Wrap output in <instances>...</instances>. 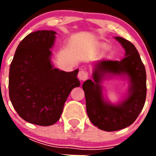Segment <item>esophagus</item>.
<instances>
[{
	"instance_id": "esophagus-1",
	"label": "esophagus",
	"mask_w": 156,
	"mask_h": 156,
	"mask_svg": "<svg viewBox=\"0 0 156 156\" xmlns=\"http://www.w3.org/2000/svg\"><path fill=\"white\" fill-rule=\"evenodd\" d=\"M78 78L81 81L87 80L88 79V73L85 70H80L78 73Z\"/></svg>"
}]
</instances>
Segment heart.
<instances>
[{
  "label": "heart",
  "mask_w": 156,
  "mask_h": 156,
  "mask_svg": "<svg viewBox=\"0 0 156 156\" xmlns=\"http://www.w3.org/2000/svg\"><path fill=\"white\" fill-rule=\"evenodd\" d=\"M101 48H102V49H105V48H106V46H105V45H103V46L101 47Z\"/></svg>",
  "instance_id": "1"
}]
</instances>
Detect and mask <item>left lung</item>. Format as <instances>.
Returning a JSON list of instances; mask_svg holds the SVG:
<instances>
[{"instance_id":"1","label":"left lung","mask_w":156,"mask_h":156,"mask_svg":"<svg viewBox=\"0 0 156 156\" xmlns=\"http://www.w3.org/2000/svg\"><path fill=\"white\" fill-rule=\"evenodd\" d=\"M115 39L125 49V57L121 61L98 62L93 80H87L83 84L88 117L95 126L105 131H115L131 125L144 107L147 92L145 68L137 50L122 37ZM114 75L126 76L129 80L128 96L116 105L104 99L100 85L103 79Z\"/></svg>"}]
</instances>
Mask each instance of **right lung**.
I'll use <instances>...</instances> for the list:
<instances>
[{
  "label": "right lung",
  "mask_w": 156,
  "mask_h": 156,
  "mask_svg": "<svg viewBox=\"0 0 156 156\" xmlns=\"http://www.w3.org/2000/svg\"><path fill=\"white\" fill-rule=\"evenodd\" d=\"M56 32L38 30L19 43L9 70V97L19 116L39 126L55 124L74 87L79 69L62 71L51 61Z\"/></svg>",
  "instance_id": "right-lung-1"
}]
</instances>
